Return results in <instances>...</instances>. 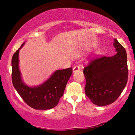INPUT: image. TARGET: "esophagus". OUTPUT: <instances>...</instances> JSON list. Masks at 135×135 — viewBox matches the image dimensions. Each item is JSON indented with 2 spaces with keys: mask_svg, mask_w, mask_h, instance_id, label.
I'll list each match as a JSON object with an SVG mask.
<instances>
[{
  "mask_svg": "<svg viewBox=\"0 0 135 135\" xmlns=\"http://www.w3.org/2000/svg\"><path fill=\"white\" fill-rule=\"evenodd\" d=\"M80 70V65H76L74 66V67H73V73L77 71H78Z\"/></svg>",
  "mask_w": 135,
  "mask_h": 135,
  "instance_id": "esophagus-1",
  "label": "esophagus"
}]
</instances>
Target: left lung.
I'll return each instance as SVG.
<instances>
[{
  "label": "left lung",
  "mask_w": 135,
  "mask_h": 135,
  "mask_svg": "<svg viewBox=\"0 0 135 135\" xmlns=\"http://www.w3.org/2000/svg\"><path fill=\"white\" fill-rule=\"evenodd\" d=\"M114 46L117 52L114 56H96L83 71L86 79V95L98 106L115 101L127 82L126 51L116 39Z\"/></svg>",
  "instance_id": "left-lung-1"
}]
</instances>
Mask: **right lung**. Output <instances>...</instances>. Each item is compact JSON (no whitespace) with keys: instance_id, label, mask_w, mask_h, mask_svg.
<instances>
[{"instance_id":"1","label":"right lung","mask_w":135,"mask_h":135,"mask_svg":"<svg viewBox=\"0 0 135 135\" xmlns=\"http://www.w3.org/2000/svg\"><path fill=\"white\" fill-rule=\"evenodd\" d=\"M16 51L12 58V81L16 90L24 101L36 109H48L58 105L62 97L66 85L73 73L71 67L57 70L42 85L30 88L22 82L18 67L19 50Z\"/></svg>"}]
</instances>
